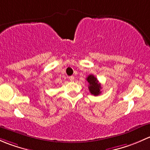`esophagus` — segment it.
I'll return each instance as SVG.
<instances>
[{
    "label": "esophagus",
    "mask_w": 150,
    "mask_h": 150,
    "mask_svg": "<svg viewBox=\"0 0 150 150\" xmlns=\"http://www.w3.org/2000/svg\"><path fill=\"white\" fill-rule=\"evenodd\" d=\"M69 80L70 81H74V80H75V78H74V76H70V77H69Z\"/></svg>",
    "instance_id": "34e87169"
}]
</instances>
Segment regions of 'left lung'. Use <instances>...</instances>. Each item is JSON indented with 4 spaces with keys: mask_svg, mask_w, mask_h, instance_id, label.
Instances as JSON below:
<instances>
[{
    "mask_svg": "<svg viewBox=\"0 0 150 150\" xmlns=\"http://www.w3.org/2000/svg\"><path fill=\"white\" fill-rule=\"evenodd\" d=\"M86 81L88 83V89L90 93L93 96H98L101 93L100 89L102 88L101 84L98 81L97 78L93 75H89L86 78Z\"/></svg>",
    "mask_w": 150,
    "mask_h": 150,
    "instance_id": "left-lung-1",
    "label": "left lung"
}]
</instances>
